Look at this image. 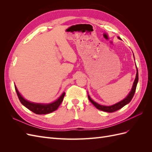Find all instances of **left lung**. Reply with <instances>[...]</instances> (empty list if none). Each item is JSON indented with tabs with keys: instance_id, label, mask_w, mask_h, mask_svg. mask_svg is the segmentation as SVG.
<instances>
[{
	"instance_id": "left-lung-1",
	"label": "left lung",
	"mask_w": 152,
	"mask_h": 152,
	"mask_svg": "<svg viewBox=\"0 0 152 152\" xmlns=\"http://www.w3.org/2000/svg\"><path fill=\"white\" fill-rule=\"evenodd\" d=\"M118 39H120V40H122L121 39V37H118ZM133 56H134V54H133ZM134 60H135V59H134ZM137 82H138V71H137V68L136 67V78H135L134 82H133L131 90L129 92V93L127 94L126 97L124 98V99H122V101H121V102H118L115 104H114L113 105H111V106H104V105H101V104L97 103L96 102H95L94 100H93L91 98V97H90L89 94H88V98H89L90 102H91V103L93 104L97 109L102 110V111L106 112H109V113L114 112L117 111V110L122 108V107H124V106L126 105L127 104H128L129 103L131 102V99L133 98V96H134V95ZM87 94H88V93H87Z\"/></svg>"
}]
</instances>
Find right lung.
I'll use <instances>...</instances> for the list:
<instances>
[{"instance_id":"1","label":"right lung","mask_w":152,"mask_h":152,"mask_svg":"<svg viewBox=\"0 0 152 152\" xmlns=\"http://www.w3.org/2000/svg\"><path fill=\"white\" fill-rule=\"evenodd\" d=\"M15 90L16 91V93L18 95V97L19 98L21 103L25 106L26 108L30 110V111L33 112L34 113L36 114H48L51 113L55 110H57L59 107V106L61 104V102H63L64 96H65V93H62V94L59 96V97L55 100L54 102L50 103H34L29 102V101L25 99L22 95L20 93V92L18 91L16 85H15Z\"/></svg>"}]
</instances>
